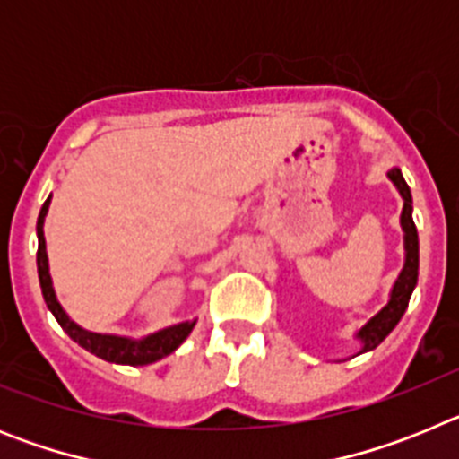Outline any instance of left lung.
<instances>
[{"label": "left lung", "instance_id": "obj_1", "mask_svg": "<svg viewBox=\"0 0 459 459\" xmlns=\"http://www.w3.org/2000/svg\"><path fill=\"white\" fill-rule=\"evenodd\" d=\"M388 179L395 184V188L403 195L404 206H403V216H400V225H403L404 232V266L397 275L395 285L391 290V299L375 317L360 328L356 338L360 340V351L359 354H366V351L375 350L377 344H381L386 340V335L391 333L393 328L397 326V322L403 319L404 310L409 306V299H411V291L419 282V232H416V225H413L411 218V190H409L407 181H404L403 172L397 168H393L388 172Z\"/></svg>", "mask_w": 459, "mask_h": 459}]
</instances>
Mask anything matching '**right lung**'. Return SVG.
<instances>
[{
    "mask_svg": "<svg viewBox=\"0 0 459 459\" xmlns=\"http://www.w3.org/2000/svg\"><path fill=\"white\" fill-rule=\"evenodd\" d=\"M48 206H50V197L46 200V204L40 206L39 222H36V237H39V253H36V266H39V280L40 290H43V299L48 303V310L55 315V319L59 322V326L71 335V340L84 347L87 351L96 354L99 359L108 360V363H119V366H149V363H156V360L165 359L168 354H172L181 342L190 335L195 326L193 322H181L174 324V326L163 328V331H156V333L147 335L142 340L124 338V335H108V333H91L87 328L78 326L66 315V310L62 307V303L56 301L55 287H52L50 278V266H48V253H46V237H43V222L48 216Z\"/></svg>",
    "mask_w": 459,
    "mask_h": 459,
    "instance_id": "add662e5",
    "label": "right lung"
}]
</instances>
